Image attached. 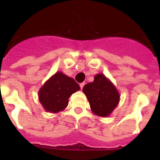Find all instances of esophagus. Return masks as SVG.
I'll use <instances>...</instances> for the list:
<instances>
[{
	"label": "esophagus",
	"instance_id": "esophagus-1",
	"mask_svg": "<svg viewBox=\"0 0 160 160\" xmlns=\"http://www.w3.org/2000/svg\"><path fill=\"white\" fill-rule=\"evenodd\" d=\"M84 85H85V83H80V89H81V90H82L83 87H84Z\"/></svg>",
	"mask_w": 160,
	"mask_h": 160
}]
</instances>
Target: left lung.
Returning a JSON list of instances; mask_svg holds the SVG:
<instances>
[{
	"label": "left lung",
	"mask_w": 160,
	"mask_h": 160,
	"mask_svg": "<svg viewBox=\"0 0 160 160\" xmlns=\"http://www.w3.org/2000/svg\"><path fill=\"white\" fill-rule=\"evenodd\" d=\"M93 113L99 116L110 114L119 101V95L114 85L105 75H96L95 80L83 87Z\"/></svg>",
	"instance_id": "8db88e82"
}]
</instances>
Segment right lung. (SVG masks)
<instances>
[{
    "label": "right lung",
    "mask_w": 160,
    "mask_h": 160,
    "mask_svg": "<svg viewBox=\"0 0 160 160\" xmlns=\"http://www.w3.org/2000/svg\"><path fill=\"white\" fill-rule=\"evenodd\" d=\"M80 89L74 79L57 72L41 87L39 100L46 111L57 113L67 106L68 99Z\"/></svg>",
    "instance_id": "add662e5"
}]
</instances>
